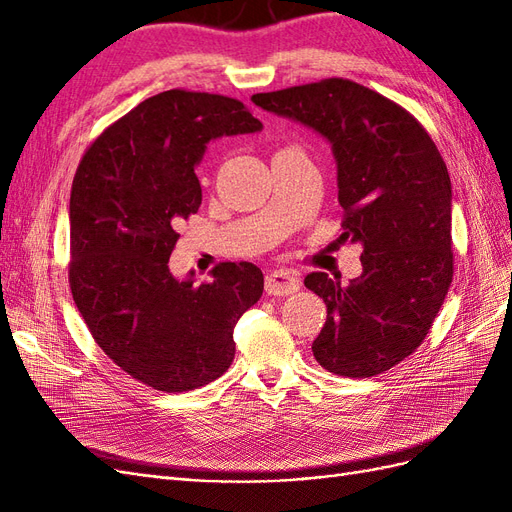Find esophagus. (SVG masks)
Here are the masks:
<instances>
[{"label":"esophagus","instance_id":"1","mask_svg":"<svg viewBox=\"0 0 512 512\" xmlns=\"http://www.w3.org/2000/svg\"><path fill=\"white\" fill-rule=\"evenodd\" d=\"M299 288H301V282H299L297 273L284 271V269L271 271L265 280V290L269 294H277V297H286V294L297 292Z\"/></svg>","mask_w":512,"mask_h":512}]
</instances>
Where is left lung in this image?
Masks as SVG:
<instances>
[{"instance_id": "1", "label": "left lung", "mask_w": 512, "mask_h": 512, "mask_svg": "<svg viewBox=\"0 0 512 512\" xmlns=\"http://www.w3.org/2000/svg\"><path fill=\"white\" fill-rule=\"evenodd\" d=\"M252 100L331 143L342 239L363 245V273L346 286L322 271L305 277L327 305L316 361L337 376L382 374L421 346L453 282V190L440 151L406 108L348 79Z\"/></svg>"}]
</instances>
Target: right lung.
Masks as SVG:
<instances>
[{"label": "right lung", "mask_w": 512, "mask_h": 512, "mask_svg": "<svg viewBox=\"0 0 512 512\" xmlns=\"http://www.w3.org/2000/svg\"><path fill=\"white\" fill-rule=\"evenodd\" d=\"M262 123L243 102L170 89L108 126L76 168L70 194L72 299L96 344L164 393L194 391L235 359L232 329L262 294L252 262H220L211 280H175L168 258L198 211L194 173L207 143Z\"/></svg>", "instance_id": "add662e5"}]
</instances>
